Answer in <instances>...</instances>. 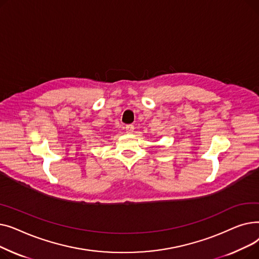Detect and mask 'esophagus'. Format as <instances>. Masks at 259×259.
<instances>
[{"mask_svg":"<svg viewBox=\"0 0 259 259\" xmlns=\"http://www.w3.org/2000/svg\"><path fill=\"white\" fill-rule=\"evenodd\" d=\"M133 131H134V126H133V125H127V126H126V132H127V133L131 134Z\"/></svg>","mask_w":259,"mask_h":259,"instance_id":"34e87169","label":"esophagus"}]
</instances>
